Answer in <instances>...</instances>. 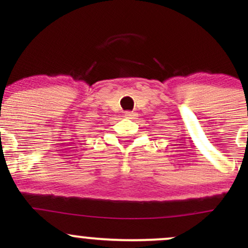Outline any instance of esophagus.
Instances as JSON below:
<instances>
[{
  "label": "esophagus",
  "instance_id": "34e87169",
  "mask_svg": "<svg viewBox=\"0 0 248 248\" xmlns=\"http://www.w3.org/2000/svg\"><path fill=\"white\" fill-rule=\"evenodd\" d=\"M136 113L135 112H124V118L127 119H135Z\"/></svg>",
  "mask_w": 248,
  "mask_h": 248
}]
</instances>
